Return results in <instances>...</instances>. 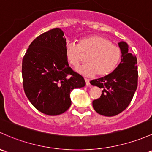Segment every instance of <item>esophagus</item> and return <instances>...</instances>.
Segmentation results:
<instances>
[{"instance_id":"34e87169","label":"esophagus","mask_w":152,"mask_h":152,"mask_svg":"<svg viewBox=\"0 0 152 152\" xmlns=\"http://www.w3.org/2000/svg\"><path fill=\"white\" fill-rule=\"evenodd\" d=\"M85 81H86V86H87V87H89V86H90V83H89V79H85Z\"/></svg>"}]
</instances>
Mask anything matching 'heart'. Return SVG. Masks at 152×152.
I'll return each mask as SVG.
<instances>
[{
  "label": "heart",
  "mask_w": 152,
  "mask_h": 152,
  "mask_svg": "<svg viewBox=\"0 0 152 152\" xmlns=\"http://www.w3.org/2000/svg\"><path fill=\"white\" fill-rule=\"evenodd\" d=\"M65 57L68 63L77 67L87 56V63L76 68V71L85 76H107L113 72L121 59V50L109 40L97 35L79 40L78 45L67 44Z\"/></svg>",
  "instance_id": "b5f03b06"
}]
</instances>
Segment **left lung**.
Segmentation results:
<instances>
[{
	"instance_id": "obj_1",
	"label": "left lung",
	"mask_w": 152,
	"mask_h": 152,
	"mask_svg": "<svg viewBox=\"0 0 152 152\" xmlns=\"http://www.w3.org/2000/svg\"><path fill=\"white\" fill-rule=\"evenodd\" d=\"M122 57L116 69L104 77L90 81L92 86L101 88V96L92 101L97 113L113 116L124 111L130 103L138 87L137 58L129 52L128 44H119Z\"/></svg>"
}]
</instances>
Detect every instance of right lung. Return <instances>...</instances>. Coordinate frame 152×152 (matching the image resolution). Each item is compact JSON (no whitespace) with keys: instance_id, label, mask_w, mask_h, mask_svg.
Instances as JSON below:
<instances>
[{"instance_id":"add662e5","label":"right lung","mask_w":152,"mask_h":152,"mask_svg":"<svg viewBox=\"0 0 152 152\" xmlns=\"http://www.w3.org/2000/svg\"><path fill=\"white\" fill-rule=\"evenodd\" d=\"M65 47L63 31L53 28L30 44L22 60L25 95L36 109L49 116L66 111L71 105V91L86 84L84 78L69 67Z\"/></svg>"}]
</instances>
